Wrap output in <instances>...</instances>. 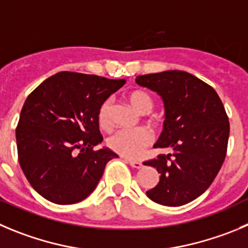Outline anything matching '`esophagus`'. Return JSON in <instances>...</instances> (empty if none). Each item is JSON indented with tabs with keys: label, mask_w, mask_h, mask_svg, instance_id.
I'll list each match as a JSON object with an SVG mask.
<instances>
[{
	"label": "esophagus",
	"mask_w": 248,
	"mask_h": 248,
	"mask_svg": "<svg viewBox=\"0 0 248 248\" xmlns=\"http://www.w3.org/2000/svg\"><path fill=\"white\" fill-rule=\"evenodd\" d=\"M126 160L128 161V164H129V165L132 166V168H135V169H140V168H142V166H143L142 161L132 160V159H127V158H126Z\"/></svg>",
	"instance_id": "1"
}]
</instances>
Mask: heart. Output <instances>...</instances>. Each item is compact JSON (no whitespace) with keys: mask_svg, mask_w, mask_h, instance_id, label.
<instances>
[{"mask_svg":"<svg viewBox=\"0 0 248 248\" xmlns=\"http://www.w3.org/2000/svg\"><path fill=\"white\" fill-rule=\"evenodd\" d=\"M127 101L132 108L140 113L149 112L153 108V99L145 90L135 89L127 93ZM111 111L112 104L105 100L101 103L98 110L99 126L104 129L111 127ZM154 140V136L147 128H138L133 131H117L108 140V145L121 155L127 158H138Z\"/></svg>","mask_w":248,"mask_h":248,"instance_id":"b5f03b06","label":"heart"}]
</instances>
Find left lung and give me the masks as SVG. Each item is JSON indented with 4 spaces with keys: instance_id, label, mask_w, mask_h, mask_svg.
Returning <instances> with one entry per match:
<instances>
[{
    "instance_id": "left-lung-1",
    "label": "left lung",
    "mask_w": 248,
    "mask_h": 248,
    "mask_svg": "<svg viewBox=\"0 0 248 248\" xmlns=\"http://www.w3.org/2000/svg\"><path fill=\"white\" fill-rule=\"evenodd\" d=\"M136 82L163 99L164 129L154 147L173 150L144 161L160 173L147 196L169 207L192 202L212 185L225 160L230 132L225 108L214 88L187 72L138 76Z\"/></svg>"
}]
</instances>
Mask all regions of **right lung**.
<instances>
[{
    "label": "right lung",
    "instance_id": "right-lung-1",
    "mask_svg": "<svg viewBox=\"0 0 248 248\" xmlns=\"http://www.w3.org/2000/svg\"><path fill=\"white\" fill-rule=\"evenodd\" d=\"M124 79L60 72L28 95L16 128L19 165L40 196L73 204L95 189L112 150L103 142L98 110Z\"/></svg>",
    "mask_w": 248,
    "mask_h": 248
}]
</instances>
